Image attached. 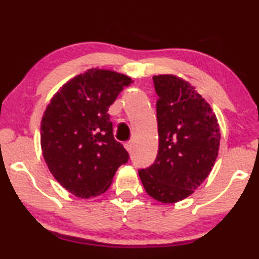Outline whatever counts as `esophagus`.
I'll list each match as a JSON object with an SVG mask.
<instances>
[{
  "label": "esophagus",
  "instance_id": "obj_1",
  "mask_svg": "<svg viewBox=\"0 0 259 259\" xmlns=\"http://www.w3.org/2000/svg\"><path fill=\"white\" fill-rule=\"evenodd\" d=\"M125 148H126V151L128 152V153H131V152L133 151V143H132V141H128V143H126Z\"/></svg>",
  "mask_w": 259,
  "mask_h": 259
}]
</instances>
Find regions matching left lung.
<instances>
[{"mask_svg": "<svg viewBox=\"0 0 259 259\" xmlns=\"http://www.w3.org/2000/svg\"><path fill=\"white\" fill-rule=\"evenodd\" d=\"M153 82L159 150L154 164L140 169L139 177L148 196L172 204L191 196L210 175L221 133L211 106L189 81L162 74Z\"/></svg>", "mask_w": 259, "mask_h": 259, "instance_id": "left-lung-1", "label": "left lung"}]
</instances>
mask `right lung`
Segmentation results:
<instances>
[{
  "instance_id": "obj_1",
  "label": "right lung",
  "mask_w": 259,
  "mask_h": 259,
  "mask_svg": "<svg viewBox=\"0 0 259 259\" xmlns=\"http://www.w3.org/2000/svg\"><path fill=\"white\" fill-rule=\"evenodd\" d=\"M133 81L125 74L91 68L53 95L41 120V148L49 171L63 189L87 199L111 186L128 160L113 137L108 108Z\"/></svg>"
}]
</instances>
